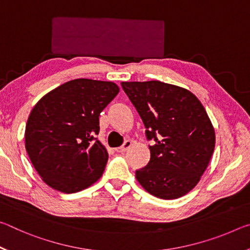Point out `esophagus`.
Returning <instances> with one entry per match:
<instances>
[{
	"mask_svg": "<svg viewBox=\"0 0 250 250\" xmlns=\"http://www.w3.org/2000/svg\"><path fill=\"white\" fill-rule=\"evenodd\" d=\"M130 146H131V141L130 140H126V141H125L124 145H122L120 147H117L116 151L117 152H121V153H122V152H125L126 150H128Z\"/></svg>",
	"mask_w": 250,
	"mask_h": 250,
	"instance_id": "esophagus-1",
	"label": "esophagus"
}]
</instances>
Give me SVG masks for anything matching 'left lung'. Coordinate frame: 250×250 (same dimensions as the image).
<instances>
[{
	"label": "left lung",
	"mask_w": 250,
	"mask_h": 250,
	"mask_svg": "<svg viewBox=\"0 0 250 250\" xmlns=\"http://www.w3.org/2000/svg\"><path fill=\"white\" fill-rule=\"evenodd\" d=\"M141 117L150 161L135 171L146 192L174 200L194 188L215 147L213 125L201 101L184 88L159 80L121 83Z\"/></svg>",
	"instance_id": "left-lung-1"
}]
</instances>
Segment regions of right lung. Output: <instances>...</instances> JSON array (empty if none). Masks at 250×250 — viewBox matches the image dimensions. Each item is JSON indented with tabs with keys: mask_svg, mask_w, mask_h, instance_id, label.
<instances>
[{
	"mask_svg": "<svg viewBox=\"0 0 250 250\" xmlns=\"http://www.w3.org/2000/svg\"><path fill=\"white\" fill-rule=\"evenodd\" d=\"M119 92L115 83L74 79L49 91L29 113L25 147L46 184L76 193L98 181L108 152L97 140L100 112Z\"/></svg>",
	"mask_w": 250,
	"mask_h": 250,
	"instance_id": "1",
	"label": "right lung"
}]
</instances>
